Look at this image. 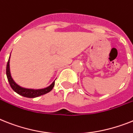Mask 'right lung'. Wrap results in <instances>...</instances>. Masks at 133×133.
I'll use <instances>...</instances> for the list:
<instances>
[{"instance_id":"1","label":"right lung","mask_w":133,"mask_h":133,"mask_svg":"<svg viewBox=\"0 0 133 133\" xmlns=\"http://www.w3.org/2000/svg\"><path fill=\"white\" fill-rule=\"evenodd\" d=\"M9 59L10 56L9 58L8 62H7V64H6V77H7V79H8L9 83L11 87L15 91V92L17 93L19 95H21V96L27 97V98H35V97L41 96V95H43V94L49 92L53 89L54 86L55 85V81L49 86H48V87L43 89H38V90L25 88L21 87L19 85H17L14 82V80L13 79V78L11 77V75L9 68Z\"/></svg>"}]
</instances>
